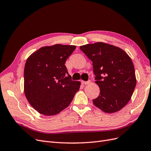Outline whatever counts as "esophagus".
<instances>
[{"mask_svg":"<svg viewBox=\"0 0 151 151\" xmlns=\"http://www.w3.org/2000/svg\"><path fill=\"white\" fill-rule=\"evenodd\" d=\"M90 83H91V81H82V84H85V85H86V84H90Z\"/></svg>","mask_w":151,"mask_h":151,"instance_id":"esophagus-1","label":"esophagus"}]
</instances>
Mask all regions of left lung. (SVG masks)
<instances>
[{
    "label": "left lung",
    "mask_w": 151,
    "mask_h": 151,
    "mask_svg": "<svg viewBox=\"0 0 151 151\" xmlns=\"http://www.w3.org/2000/svg\"><path fill=\"white\" fill-rule=\"evenodd\" d=\"M80 49L93 62L99 95L93 100L107 113L120 111L129 103L136 86L132 59L122 48L103 42L87 44Z\"/></svg>",
    "instance_id": "obj_1"
}]
</instances>
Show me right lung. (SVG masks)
<instances>
[{
    "label": "right lung",
    "instance_id": "1",
    "mask_svg": "<svg viewBox=\"0 0 151 151\" xmlns=\"http://www.w3.org/2000/svg\"><path fill=\"white\" fill-rule=\"evenodd\" d=\"M76 47L56 44L40 48L25 63L24 91L31 106L40 114L53 116L69 105L79 90L71 80L65 63Z\"/></svg>",
    "mask_w": 151,
    "mask_h": 151
}]
</instances>
